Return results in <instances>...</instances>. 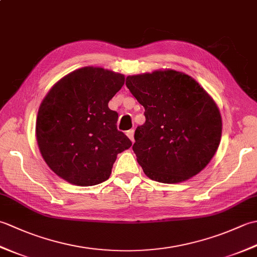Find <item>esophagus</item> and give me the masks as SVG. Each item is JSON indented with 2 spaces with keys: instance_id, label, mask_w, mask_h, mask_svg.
<instances>
[{
  "instance_id": "obj_1",
  "label": "esophagus",
  "mask_w": 257,
  "mask_h": 257,
  "mask_svg": "<svg viewBox=\"0 0 257 257\" xmlns=\"http://www.w3.org/2000/svg\"><path fill=\"white\" fill-rule=\"evenodd\" d=\"M125 135H127V136H128V138H129L130 140H132V141H133V143H134V141H135V139H134L135 130H134V129H130V130H128V132H127V134H125Z\"/></svg>"
}]
</instances>
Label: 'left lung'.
I'll return each mask as SVG.
<instances>
[{
  "label": "left lung",
  "instance_id": "left-lung-1",
  "mask_svg": "<svg viewBox=\"0 0 257 257\" xmlns=\"http://www.w3.org/2000/svg\"><path fill=\"white\" fill-rule=\"evenodd\" d=\"M125 86L145 107L133 150L147 177L162 183L192 178L219 148L222 118L191 76L173 69L128 76Z\"/></svg>",
  "mask_w": 257,
  "mask_h": 257
}]
</instances>
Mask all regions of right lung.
I'll return each instance as SVG.
<instances>
[{
  "label": "right lung",
  "instance_id": "1",
  "mask_svg": "<svg viewBox=\"0 0 257 257\" xmlns=\"http://www.w3.org/2000/svg\"><path fill=\"white\" fill-rule=\"evenodd\" d=\"M124 76L101 67H83L54 85L36 119L43 159L67 182L90 187L110 177L117 155L132 141L117 129L118 113L108 102Z\"/></svg>",
  "mask_w": 257,
  "mask_h": 257
}]
</instances>
